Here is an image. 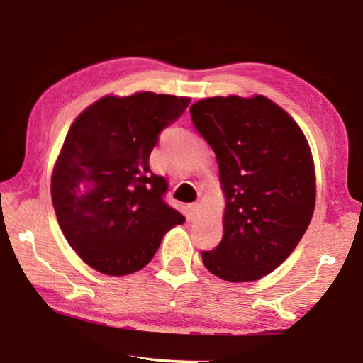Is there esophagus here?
I'll return each instance as SVG.
<instances>
[{"instance_id": "34e87169", "label": "esophagus", "mask_w": 363, "mask_h": 363, "mask_svg": "<svg viewBox=\"0 0 363 363\" xmlns=\"http://www.w3.org/2000/svg\"><path fill=\"white\" fill-rule=\"evenodd\" d=\"M199 208H200L199 203H190V205H189V214H187V218H189V219H194V218L196 216V213H199Z\"/></svg>"}]
</instances>
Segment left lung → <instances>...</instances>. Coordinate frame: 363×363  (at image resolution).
Masks as SVG:
<instances>
[{"label": "left lung", "mask_w": 363, "mask_h": 363, "mask_svg": "<svg viewBox=\"0 0 363 363\" xmlns=\"http://www.w3.org/2000/svg\"><path fill=\"white\" fill-rule=\"evenodd\" d=\"M190 118L216 155L225 194L223 240L201 251V259L233 284L261 279L293 253L314 214L309 144L291 116L264 96L201 99Z\"/></svg>", "instance_id": "obj_1"}]
</instances>
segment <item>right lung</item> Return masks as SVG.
Segmentation results:
<instances>
[{
  "label": "right lung",
  "mask_w": 363,
  "mask_h": 363,
  "mask_svg": "<svg viewBox=\"0 0 363 363\" xmlns=\"http://www.w3.org/2000/svg\"><path fill=\"white\" fill-rule=\"evenodd\" d=\"M189 97L138 93L102 97L67 133L52 173L54 211L67 242L107 275L145 267L171 227L186 218L164 201L168 179L150 152L181 118Z\"/></svg>",
  "instance_id": "add662e5"
}]
</instances>
